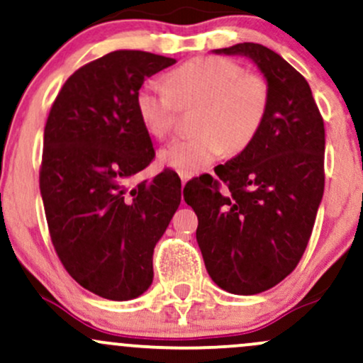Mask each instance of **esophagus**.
I'll return each mask as SVG.
<instances>
[{
	"instance_id": "34e87169",
	"label": "esophagus",
	"mask_w": 363,
	"mask_h": 363,
	"mask_svg": "<svg viewBox=\"0 0 363 363\" xmlns=\"http://www.w3.org/2000/svg\"><path fill=\"white\" fill-rule=\"evenodd\" d=\"M179 177H181V181H182V186H184L186 184V182L187 181H189V174H184V172H179Z\"/></svg>"
}]
</instances>
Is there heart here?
Segmentation results:
<instances>
[{
  "mask_svg": "<svg viewBox=\"0 0 363 363\" xmlns=\"http://www.w3.org/2000/svg\"><path fill=\"white\" fill-rule=\"evenodd\" d=\"M167 83L148 80L136 94L143 126L158 140L174 128L177 104H201L194 121L198 133L169 143L158 153L160 164L194 174L227 153L242 152L256 140L269 106L268 83L245 73L227 57H196L172 69Z\"/></svg>",
  "mask_w": 363,
  "mask_h": 363,
  "instance_id": "b5f03b06",
  "label": "heart"
}]
</instances>
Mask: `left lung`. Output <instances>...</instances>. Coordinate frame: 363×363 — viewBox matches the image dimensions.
Listing matches in <instances>:
<instances>
[{"mask_svg": "<svg viewBox=\"0 0 363 363\" xmlns=\"http://www.w3.org/2000/svg\"><path fill=\"white\" fill-rule=\"evenodd\" d=\"M213 52L249 57L268 83L269 106L256 140L215 169L220 182L193 179L184 201L198 215L211 280L256 295L289 277L309 242L324 193V123L309 83L280 54L254 43Z\"/></svg>", "mask_w": 363, "mask_h": 363, "instance_id": "obj_1", "label": "left lung"}]
</instances>
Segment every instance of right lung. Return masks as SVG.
Instances as JSON below:
<instances>
[{"label": "right lung", "mask_w": 363, "mask_h": 363, "mask_svg": "<svg viewBox=\"0 0 363 363\" xmlns=\"http://www.w3.org/2000/svg\"><path fill=\"white\" fill-rule=\"evenodd\" d=\"M172 65L133 49L106 54L66 80L45 123L40 196L52 245L74 281L109 301L150 289L153 249L181 203L172 170L131 186L155 157L136 94Z\"/></svg>", "instance_id": "obj_1"}]
</instances>
